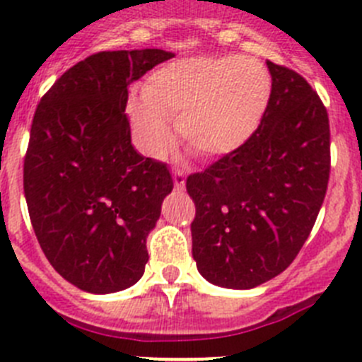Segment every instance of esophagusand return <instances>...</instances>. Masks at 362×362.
Here are the masks:
<instances>
[{"instance_id":"1","label":"esophagus","mask_w":362,"mask_h":362,"mask_svg":"<svg viewBox=\"0 0 362 362\" xmlns=\"http://www.w3.org/2000/svg\"><path fill=\"white\" fill-rule=\"evenodd\" d=\"M173 182H175V187H177L178 191H184L185 177H184V173H182L180 170H175L173 171Z\"/></svg>"}]
</instances>
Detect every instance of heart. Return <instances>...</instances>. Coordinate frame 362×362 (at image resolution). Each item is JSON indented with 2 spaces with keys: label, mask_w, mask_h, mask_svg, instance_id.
<instances>
[{
  "label": "heart",
  "mask_w": 362,
  "mask_h": 362,
  "mask_svg": "<svg viewBox=\"0 0 362 362\" xmlns=\"http://www.w3.org/2000/svg\"><path fill=\"white\" fill-rule=\"evenodd\" d=\"M272 90L269 71L253 57H189L157 67L143 98H128L124 110L135 143L150 157H162L173 143L170 119L198 155L225 157L259 130Z\"/></svg>",
  "instance_id": "heart-1"
}]
</instances>
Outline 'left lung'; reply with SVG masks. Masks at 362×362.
Returning a JSON list of instances; mask_svg holds the SVG:
<instances>
[{
	"instance_id": "8db88e82",
	"label": "left lung",
	"mask_w": 362,
	"mask_h": 362,
	"mask_svg": "<svg viewBox=\"0 0 362 362\" xmlns=\"http://www.w3.org/2000/svg\"><path fill=\"white\" fill-rule=\"evenodd\" d=\"M268 64L272 100L252 139L187 178L198 272L219 288L252 289L280 275L309 238L330 173L322 100L296 71Z\"/></svg>"
}]
</instances>
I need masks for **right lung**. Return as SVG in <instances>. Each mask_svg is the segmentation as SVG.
<instances>
[{"label":"right lung","mask_w":362,"mask_h":362,"mask_svg":"<svg viewBox=\"0 0 362 362\" xmlns=\"http://www.w3.org/2000/svg\"><path fill=\"white\" fill-rule=\"evenodd\" d=\"M173 57L150 48L94 53L37 105L26 205L49 264L82 291H123L144 273L146 238L173 180L164 162L137 153L124 109L128 86Z\"/></svg>","instance_id":"right-lung-1"}]
</instances>
